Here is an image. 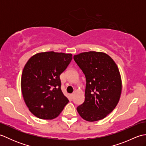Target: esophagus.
Instances as JSON below:
<instances>
[{
	"mask_svg": "<svg viewBox=\"0 0 146 146\" xmlns=\"http://www.w3.org/2000/svg\"><path fill=\"white\" fill-rule=\"evenodd\" d=\"M70 96H71V98H73V97H74V94H71V95H70Z\"/></svg>",
	"mask_w": 146,
	"mask_h": 146,
	"instance_id": "obj_1",
	"label": "esophagus"
}]
</instances>
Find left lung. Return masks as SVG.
Returning <instances> with one entry per match:
<instances>
[{
	"label": "left lung",
	"instance_id": "obj_1",
	"mask_svg": "<svg viewBox=\"0 0 146 146\" xmlns=\"http://www.w3.org/2000/svg\"><path fill=\"white\" fill-rule=\"evenodd\" d=\"M73 59L85 75V101L76 108L80 115L88 122L103 119L118 104L122 82L117 64L104 52L89 51Z\"/></svg>",
	"mask_w": 146,
	"mask_h": 146
}]
</instances>
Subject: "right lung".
Returning <instances> with one entry per match:
<instances>
[{
    "instance_id": "obj_1",
    "label": "right lung",
    "mask_w": 146,
    "mask_h": 146,
    "mask_svg": "<svg viewBox=\"0 0 146 146\" xmlns=\"http://www.w3.org/2000/svg\"><path fill=\"white\" fill-rule=\"evenodd\" d=\"M72 60V54L49 51L31 58L24 68L21 90L31 112L41 119H53L69 100L61 91L60 76Z\"/></svg>"
}]
</instances>
